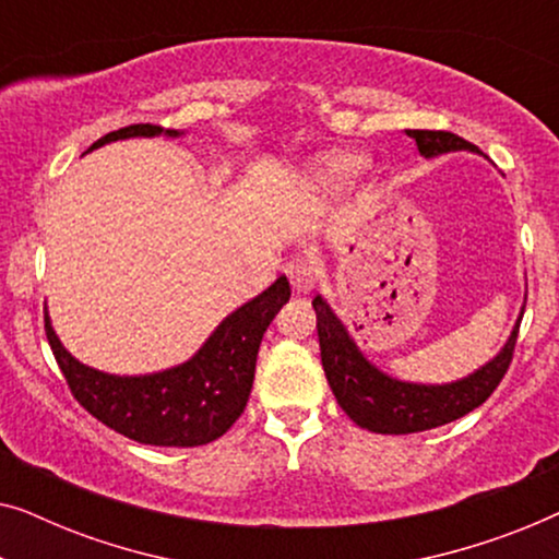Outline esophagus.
Wrapping results in <instances>:
<instances>
[{
    "label": "esophagus",
    "instance_id": "obj_1",
    "mask_svg": "<svg viewBox=\"0 0 559 559\" xmlns=\"http://www.w3.org/2000/svg\"><path fill=\"white\" fill-rule=\"evenodd\" d=\"M285 272H287V277H289V282H293V287L297 289V293H310V289L316 287V282H318L316 266H312L308 259H302V257L289 259Z\"/></svg>",
    "mask_w": 559,
    "mask_h": 559
}]
</instances>
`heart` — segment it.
Segmentation results:
<instances>
[{"label": "heart", "instance_id": "obj_1", "mask_svg": "<svg viewBox=\"0 0 559 559\" xmlns=\"http://www.w3.org/2000/svg\"><path fill=\"white\" fill-rule=\"evenodd\" d=\"M364 165L366 159L358 155H333V157H325L320 173H323V178L328 182H333V186H343V182L354 180L356 175L364 170Z\"/></svg>", "mask_w": 559, "mask_h": 559}]
</instances>
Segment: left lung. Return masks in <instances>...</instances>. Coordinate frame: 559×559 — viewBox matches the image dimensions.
Instances as JSON below:
<instances>
[{
	"label": "left lung",
	"mask_w": 559,
	"mask_h": 559,
	"mask_svg": "<svg viewBox=\"0 0 559 559\" xmlns=\"http://www.w3.org/2000/svg\"><path fill=\"white\" fill-rule=\"evenodd\" d=\"M407 134L417 142L423 157H438L445 152L471 150L478 152L476 144L465 142L463 136L453 132H432V129H407ZM318 316V341H320V361L328 384H331L341 409L354 419L358 427L381 435H409L432 430V427L448 425L453 419L468 415L480 407L493 389L501 384L503 373L509 371L511 356H514L516 335H519V316L514 331H511L507 346L499 356L491 358L478 371L468 373L453 384H409L386 377L377 366L364 358L361 350L350 338L338 316L328 308L323 297L312 300Z\"/></svg>",
	"instance_id": "8db88e82"
}]
</instances>
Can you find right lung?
Masks as SVG:
<instances>
[{
  "label": "right lung",
  "mask_w": 559,
  "mask_h": 559,
  "mask_svg": "<svg viewBox=\"0 0 559 559\" xmlns=\"http://www.w3.org/2000/svg\"><path fill=\"white\" fill-rule=\"evenodd\" d=\"M178 136L175 129L132 124L109 132L91 150L127 136ZM289 300V282L280 277L254 300L234 310L190 361L144 377H114L83 366L58 341L45 310V335L52 356L88 415L142 445L195 448L221 438L247 407L254 384L262 335Z\"/></svg>",
  "instance_id": "obj_1"
}]
</instances>
